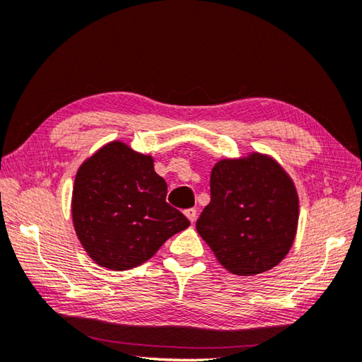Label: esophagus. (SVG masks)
<instances>
[{
  "label": "esophagus",
  "mask_w": 362,
  "mask_h": 362,
  "mask_svg": "<svg viewBox=\"0 0 362 362\" xmlns=\"http://www.w3.org/2000/svg\"><path fill=\"white\" fill-rule=\"evenodd\" d=\"M185 216L189 219L191 223L196 221V216H197V210L196 209H187L185 210Z\"/></svg>",
  "instance_id": "1"
}]
</instances>
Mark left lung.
I'll use <instances>...</instances> for the list:
<instances>
[{
    "label": "left lung",
    "instance_id": "left-lung-1",
    "mask_svg": "<svg viewBox=\"0 0 362 362\" xmlns=\"http://www.w3.org/2000/svg\"><path fill=\"white\" fill-rule=\"evenodd\" d=\"M210 196L196 229L226 270L254 276L287 256L298 224V194L273 158L251 153L218 161Z\"/></svg>",
    "mask_w": 362,
    "mask_h": 362
}]
</instances>
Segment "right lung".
<instances>
[{
  "label": "right lung",
  "mask_w": 362,
  "mask_h": 362,
  "mask_svg": "<svg viewBox=\"0 0 362 362\" xmlns=\"http://www.w3.org/2000/svg\"><path fill=\"white\" fill-rule=\"evenodd\" d=\"M153 158L120 143L103 146L78 169L72 194L76 237L95 264L115 272L151 259L187 216L166 202Z\"/></svg>",
  "instance_id": "add662e5"
}]
</instances>
